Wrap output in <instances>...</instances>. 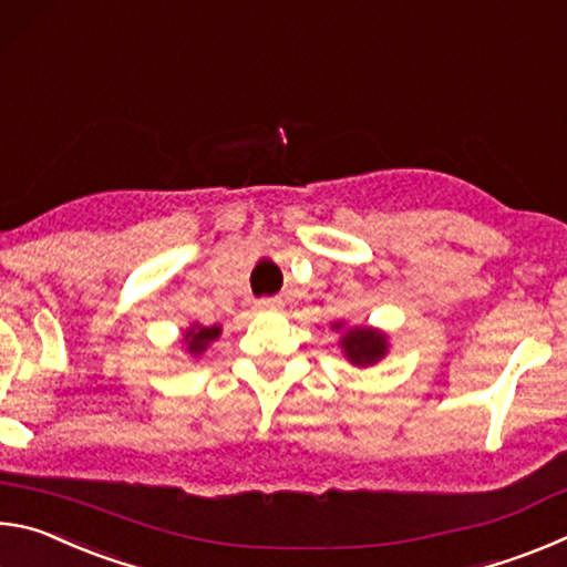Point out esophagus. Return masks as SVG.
<instances>
[{"label":"esophagus","instance_id":"34e87169","mask_svg":"<svg viewBox=\"0 0 567 567\" xmlns=\"http://www.w3.org/2000/svg\"><path fill=\"white\" fill-rule=\"evenodd\" d=\"M255 310L257 312H277V310H282V300L280 297H262V300L255 302Z\"/></svg>","mask_w":567,"mask_h":567}]
</instances>
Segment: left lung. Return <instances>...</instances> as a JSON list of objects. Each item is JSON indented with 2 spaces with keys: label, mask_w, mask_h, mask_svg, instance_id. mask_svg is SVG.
I'll return each mask as SVG.
<instances>
[{
  "label": "left lung",
  "mask_w": 567,
  "mask_h": 567,
  "mask_svg": "<svg viewBox=\"0 0 567 567\" xmlns=\"http://www.w3.org/2000/svg\"><path fill=\"white\" fill-rule=\"evenodd\" d=\"M332 330L342 332L340 348L354 368H370V364L380 362L388 354V334L382 330L364 328V324L362 328H358V324L354 328H344L342 322H334Z\"/></svg>",
  "instance_id": "8db88e82"
}]
</instances>
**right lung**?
<instances>
[{"mask_svg": "<svg viewBox=\"0 0 567 567\" xmlns=\"http://www.w3.org/2000/svg\"><path fill=\"white\" fill-rule=\"evenodd\" d=\"M219 334H223V328H219V324H213V328L192 324V328L185 330V338H182V342H185V348H187L189 354L199 358V354H203L209 348V342H215Z\"/></svg>", "mask_w": 567, "mask_h": 567, "instance_id": "obj_1", "label": "right lung"}]
</instances>
